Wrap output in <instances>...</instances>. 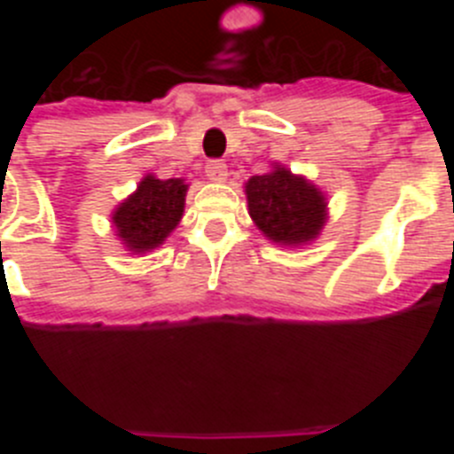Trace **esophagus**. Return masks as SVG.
<instances>
[{
    "instance_id": "esophagus-1",
    "label": "esophagus",
    "mask_w": 454,
    "mask_h": 454,
    "mask_svg": "<svg viewBox=\"0 0 454 454\" xmlns=\"http://www.w3.org/2000/svg\"><path fill=\"white\" fill-rule=\"evenodd\" d=\"M227 175H230V170H227V163L224 161H211L207 166V177L211 179V182H224Z\"/></svg>"
}]
</instances>
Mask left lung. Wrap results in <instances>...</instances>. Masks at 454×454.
Returning <instances> with one entry per match:
<instances>
[{
  "mask_svg": "<svg viewBox=\"0 0 454 454\" xmlns=\"http://www.w3.org/2000/svg\"><path fill=\"white\" fill-rule=\"evenodd\" d=\"M243 188L252 223L275 246H309L327 223V195L286 166L272 163L270 170L250 177Z\"/></svg>",
  "mask_w": 454,
  "mask_h": 454,
  "instance_id": "1",
  "label": "left lung"
}]
</instances>
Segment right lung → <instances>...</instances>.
Segmentation results:
<instances>
[{
	"label": "right lung",
	"mask_w": 454,
	"mask_h": 454,
	"mask_svg": "<svg viewBox=\"0 0 454 454\" xmlns=\"http://www.w3.org/2000/svg\"><path fill=\"white\" fill-rule=\"evenodd\" d=\"M188 184L182 177L145 175L131 195L111 211V227L129 254H145L166 243L184 215Z\"/></svg>",
	"instance_id": "obj_1"
}]
</instances>
